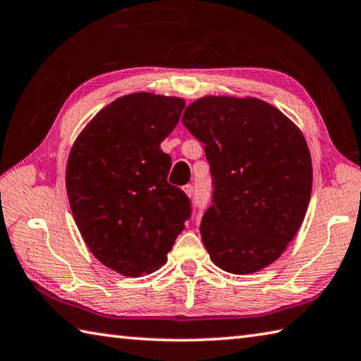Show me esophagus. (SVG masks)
<instances>
[{
	"label": "esophagus",
	"instance_id": "1",
	"mask_svg": "<svg viewBox=\"0 0 361 361\" xmlns=\"http://www.w3.org/2000/svg\"><path fill=\"white\" fill-rule=\"evenodd\" d=\"M182 190L185 192V195H187L188 198L193 197V185H184V187H182Z\"/></svg>",
	"mask_w": 361,
	"mask_h": 361
}]
</instances>
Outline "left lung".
Segmentation results:
<instances>
[{
	"instance_id": "left-lung-1",
	"label": "left lung",
	"mask_w": 361,
	"mask_h": 361,
	"mask_svg": "<svg viewBox=\"0 0 361 361\" xmlns=\"http://www.w3.org/2000/svg\"><path fill=\"white\" fill-rule=\"evenodd\" d=\"M182 123L204 144L214 177L201 239L214 264L252 274L279 258L298 233L312 192V161L301 130L254 97H207Z\"/></svg>"
}]
</instances>
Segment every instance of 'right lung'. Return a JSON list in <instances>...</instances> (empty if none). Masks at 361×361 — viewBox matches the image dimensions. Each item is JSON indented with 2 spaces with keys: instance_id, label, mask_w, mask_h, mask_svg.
I'll use <instances>...</instances> for the list:
<instances>
[{
  "instance_id": "obj_1",
  "label": "right lung",
  "mask_w": 361,
  "mask_h": 361,
  "mask_svg": "<svg viewBox=\"0 0 361 361\" xmlns=\"http://www.w3.org/2000/svg\"><path fill=\"white\" fill-rule=\"evenodd\" d=\"M185 101L130 93L103 107L69 152L66 193L75 225L97 260L126 277L160 269L190 217L187 195L168 184L160 144Z\"/></svg>"
}]
</instances>
